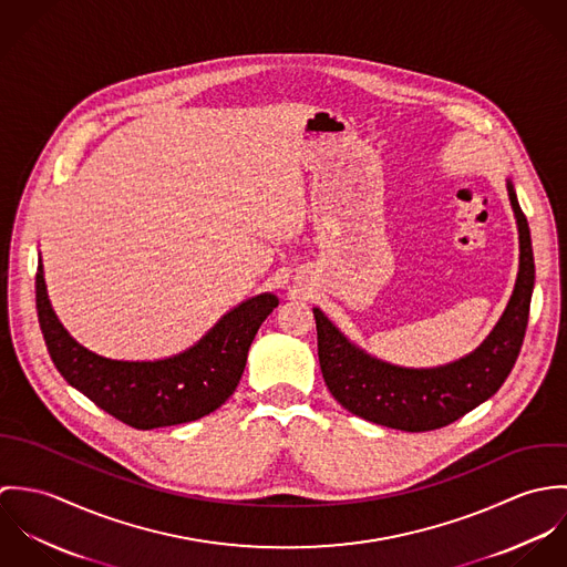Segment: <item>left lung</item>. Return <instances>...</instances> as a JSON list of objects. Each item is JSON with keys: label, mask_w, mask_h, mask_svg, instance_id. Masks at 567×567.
Wrapping results in <instances>:
<instances>
[{"label": "left lung", "mask_w": 567, "mask_h": 567, "mask_svg": "<svg viewBox=\"0 0 567 567\" xmlns=\"http://www.w3.org/2000/svg\"><path fill=\"white\" fill-rule=\"evenodd\" d=\"M506 192L519 236L517 279L499 321L472 353L427 369L391 364L351 342L321 308H312L324 384L351 414L393 430L427 432L461 419L504 384L522 349L535 288L530 229L511 178Z\"/></svg>", "instance_id": "obj_1"}]
</instances>
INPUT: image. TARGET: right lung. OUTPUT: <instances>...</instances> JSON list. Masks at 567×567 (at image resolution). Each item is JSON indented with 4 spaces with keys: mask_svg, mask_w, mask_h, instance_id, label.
<instances>
[{
    "mask_svg": "<svg viewBox=\"0 0 567 567\" xmlns=\"http://www.w3.org/2000/svg\"><path fill=\"white\" fill-rule=\"evenodd\" d=\"M277 306V295L261 292L223 315L181 353L113 360L86 349L59 321L39 255L37 312L52 362L84 398L137 430L196 421L225 404L240 384L257 329Z\"/></svg>",
    "mask_w": 567,
    "mask_h": 567,
    "instance_id": "right-lung-1",
    "label": "right lung"
}]
</instances>
